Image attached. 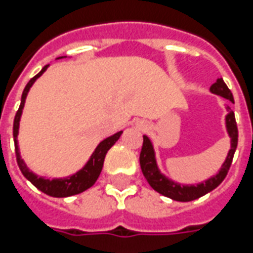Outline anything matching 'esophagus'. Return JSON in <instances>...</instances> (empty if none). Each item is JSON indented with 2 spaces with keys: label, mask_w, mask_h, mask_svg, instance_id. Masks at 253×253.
I'll return each instance as SVG.
<instances>
[{
  "label": "esophagus",
  "mask_w": 253,
  "mask_h": 253,
  "mask_svg": "<svg viewBox=\"0 0 253 253\" xmlns=\"http://www.w3.org/2000/svg\"><path fill=\"white\" fill-rule=\"evenodd\" d=\"M139 126H140V128H146V125H144L143 122H140V125H139Z\"/></svg>",
  "instance_id": "obj_1"
}]
</instances>
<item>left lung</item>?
Listing matches in <instances>:
<instances>
[{
    "label": "left lung",
    "instance_id": "8db88e82",
    "mask_svg": "<svg viewBox=\"0 0 253 253\" xmlns=\"http://www.w3.org/2000/svg\"><path fill=\"white\" fill-rule=\"evenodd\" d=\"M210 90L214 94L224 97L230 102L234 103V97H232L231 90L228 89L227 85L224 84L223 79H218L216 83L211 85ZM227 110H230V107H227ZM226 125H227L228 135L231 138V150L228 152L227 159L222 166V169H220L218 174L209 178L208 181H205L202 184L192 185V186H181L180 184L173 182V181H170L159 172L152 144H151L150 139L147 136H143V146L142 151H140V156H139V162H140V168H142L143 174L146 177V180L148 181V184L152 186V189H155L156 192L163 194V196L172 198L174 201H180V202H189V201L197 200V198H200V197L208 194L209 192L214 190L227 176L230 167H231L232 159H234V154H235L236 147H238V126H236L234 111H230L227 117H226Z\"/></svg>",
    "mask_w": 253,
    "mask_h": 253
}]
</instances>
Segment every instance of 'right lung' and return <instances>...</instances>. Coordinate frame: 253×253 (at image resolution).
I'll use <instances>...</instances> for the list:
<instances>
[{
  "instance_id": "add662e5",
  "label": "right lung",
  "mask_w": 253,
  "mask_h": 253,
  "mask_svg": "<svg viewBox=\"0 0 253 253\" xmlns=\"http://www.w3.org/2000/svg\"><path fill=\"white\" fill-rule=\"evenodd\" d=\"M60 59V57H59ZM48 64L44 65L41 72L38 73L37 76H34L31 80L27 83L25 90L22 93L21 98V105H19V109H18L17 114L14 117V125H13V135H14V146H15V156H17V163L18 167L21 169V172L23 173V176L27 178V180L37 186L41 192L45 193L47 196L51 197H57V198H61V197H69L75 196V194H79V193L85 192L86 189H89L90 186L94 185V182L98 178L99 173L102 170L103 167V160H105V156H106L107 151L110 150L111 147L114 146L115 142L118 140L119 136L122 135V131H119L117 134H114L110 138L105 139L103 142H101L98 144V147L95 148V151L91 155L90 160L86 163V166L81 169L80 172H77L76 174L68 177V178H56V180H49V178H42V177H38L37 174H34L31 170H29V168L26 167V164L23 163V160L21 159V155H19V150H18V142H17V135H18V127H19V119H21L22 110H23V106H25L26 95L29 93L31 85L35 83L38 77H41L43 75L45 69H47Z\"/></svg>"
}]
</instances>
